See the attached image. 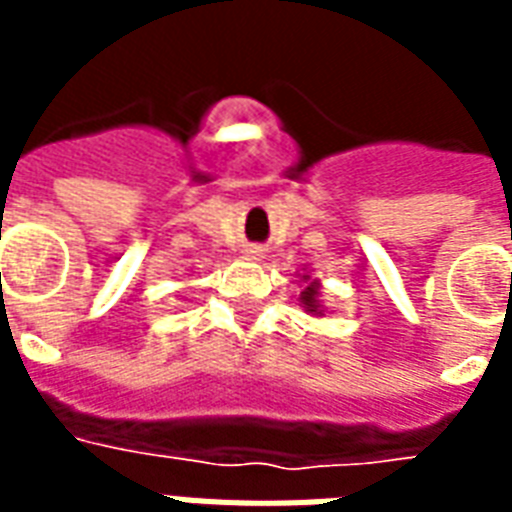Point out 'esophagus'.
<instances>
[{
	"instance_id": "esophagus-1",
	"label": "esophagus",
	"mask_w": 512,
	"mask_h": 512,
	"mask_svg": "<svg viewBox=\"0 0 512 512\" xmlns=\"http://www.w3.org/2000/svg\"><path fill=\"white\" fill-rule=\"evenodd\" d=\"M257 252H260V249H257V247H252V249H249V255H252V257H255Z\"/></svg>"
}]
</instances>
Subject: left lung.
<instances>
[{"instance_id": "8db88e82", "label": "left lung", "mask_w": 512, "mask_h": 512, "mask_svg": "<svg viewBox=\"0 0 512 512\" xmlns=\"http://www.w3.org/2000/svg\"><path fill=\"white\" fill-rule=\"evenodd\" d=\"M316 297H319V287H316V284H311V287L305 289L300 300H303V303L308 305V311H316V308H319V305H316Z\"/></svg>"}]
</instances>
